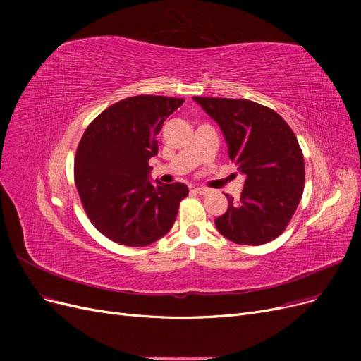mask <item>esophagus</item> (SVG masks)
I'll use <instances>...</instances> for the list:
<instances>
[{"label": "esophagus", "instance_id": "34e87169", "mask_svg": "<svg viewBox=\"0 0 361 361\" xmlns=\"http://www.w3.org/2000/svg\"><path fill=\"white\" fill-rule=\"evenodd\" d=\"M194 191L197 192V194H200V195H204V194L209 192V190H207V188H203V187H197V188H194Z\"/></svg>", "mask_w": 361, "mask_h": 361}]
</instances>
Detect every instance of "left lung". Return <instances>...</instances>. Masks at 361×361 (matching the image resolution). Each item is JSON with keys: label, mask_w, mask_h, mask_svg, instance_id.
I'll list each match as a JSON object with an SVG mask.
<instances>
[{"label": "left lung", "mask_w": 361, "mask_h": 361, "mask_svg": "<svg viewBox=\"0 0 361 361\" xmlns=\"http://www.w3.org/2000/svg\"><path fill=\"white\" fill-rule=\"evenodd\" d=\"M220 126L228 158L245 176L241 199L228 197L215 226L235 244H267L285 232L304 188L298 140L274 110L247 99L192 97Z\"/></svg>", "instance_id": "left-lung-1"}]
</instances>
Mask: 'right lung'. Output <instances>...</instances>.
<instances>
[{
	"mask_svg": "<svg viewBox=\"0 0 361 361\" xmlns=\"http://www.w3.org/2000/svg\"><path fill=\"white\" fill-rule=\"evenodd\" d=\"M183 99L141 94L97 116L76 149L75 185L92 224L128 247L154 244L176 220L185 183L150 180L157 135Z\"/></svg>",
	"mask_w": 361,
	"mask_h": 361,
	"instance_id": "right-lung-1",
	"label": "right lung"
}]
</instances>
